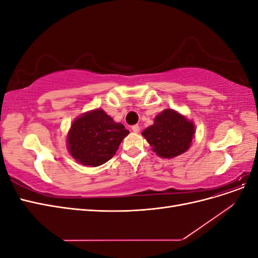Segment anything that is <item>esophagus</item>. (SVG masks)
<instances>
[{
	"instance_id": "obj_1",
	"label": "esophagus",
	"mask_w": 258,
	"mask_h": 258,
	"mask_svg": "<svg viewBox=\"0 0 258 258\" xmlns=\"http://www.w3.org/2000/svg\"><path fill=\"white\" fill-rule=\"evenodd\" d=\"M132 131H134V132H136V134H138V132L140 131V127L138 126V124H135V126H132Z\"/></svg>"
}]
</instances>
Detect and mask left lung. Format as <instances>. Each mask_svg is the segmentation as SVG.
Instances as JSON below:
<instances>
[{"label":"left lung","mask_w":258,"mask_h":258,"mask_svg":"<svg viewBox=\"0 0 258 258\" xmlns=\"http://www.w3.org/2000/svg\"><path fill=\"white\" fill-rule=\"evenodd\" d=\"M142 135L158 156L172 158L188 150L195 135V126L175 111L165 110Z\"/></svg>","instance_id":"8db88e82"}]
</instances>
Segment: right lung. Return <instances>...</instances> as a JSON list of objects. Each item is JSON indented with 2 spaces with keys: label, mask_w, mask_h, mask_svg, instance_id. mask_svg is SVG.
Wrapping results in <instances>:
<instances>
[{
  "label": "right lung",
  "mask_w": 258,
  "mask_h": 258,
  "mask_svg": "<svg viewBox=\"0 0 258 258\" xmlns=\"http://www.w3.org/2000/svg\"><path fill=\"white\" fill-rule=\"evenodd\" d=\"M129 131L102 110L79 117L68 136V148L72 157L84 166L98 167L110 160Z\"/></svg>",
  "instance_id": "add662e5"
}]
</instances>
